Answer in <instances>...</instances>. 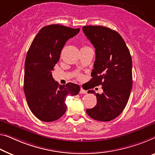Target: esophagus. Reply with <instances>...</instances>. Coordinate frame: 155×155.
<instances>
[{
	"instance_id": "obj_1",
	"label": "esophagus",
	"mask_w": 155,
	"mask_h": 155,
	"mask_svg": "<svg viewBox=\"0 0 155 155\" xmlns=\"http://www.w3.org/2000/svg\"><path fill=\"white\" fill-rule=\"evenodd\" d=\"M87 93V92L85 91V90L83 89V87H81V91H80V94H85Z\"/></svg>"
}]
</instances>
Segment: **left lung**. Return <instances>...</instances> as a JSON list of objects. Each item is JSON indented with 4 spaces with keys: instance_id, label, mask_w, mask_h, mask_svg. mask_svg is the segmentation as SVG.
<instances>
[{
    "instance_id": "left-lung-1",
    "label": "left lung",
    "mask_w": 155,
    "mask_h": 155,
    "mask_svg": "<svg viewBox=\"0 0 155 155\" xmlns=\"http://www.w3.org/2000/svg\"><path fill=\"white\" fill-rule=\"evenodd\" d=\"M95 48V61L89 89L102 85L103 92L88 93L97 97V105L86 110L91 118L108 122L115 119L125 108L132 87V61L129 48L117 32L100 26L83 27Z\"/></svg>"
}]
</instances>
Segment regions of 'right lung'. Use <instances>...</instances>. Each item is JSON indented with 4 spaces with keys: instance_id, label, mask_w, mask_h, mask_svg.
I'll use <instances>...</instances> for the list:
<instances>
[{
    "instance_id": "right-lung-1",
    "label": "right lung",
    "mask_w": 155,
    "mask_h": 155,
    "mask_svg": "<svg viewBox=\"0 0 155 155\" xmlns=\"http://www.w3.org/2000/svg\"><path fill=\"white\" fill-rule=\"evenodd\" d=\"M79 31L59 24L43 27L27 53L24 93L31 112L41 121L53 122L61 117L67 109V97L77 95L80 91L78 85H59L52 77L66 41Z\"/></svg>"
}]
</instances>
